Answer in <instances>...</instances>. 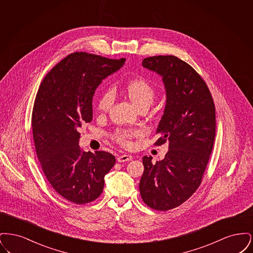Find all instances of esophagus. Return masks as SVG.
Returning a JSON list of instances; mask_svg holds the SVG:
<instances>
[{
  "label": "esophagus",
  "instance_id": "1",
  "mask_svg": "<svg viewBox=\"0 0 253 253\" xmlns=\"http://www.w3.org/2000/svg\"><path fill=\"white\" fill-rule=\"evenodd\" d=\"M132 156L130 155H122L118 157L119 162H126V161H131L132 160Z\"/></svg>",
  "mask_w": 253,
  "mask_h": 253
}]
</instances>
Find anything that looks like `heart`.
<instances>
[{"label":"heart","instance_id":"heart-1","mask_svg":"<svg viewBox=\"0 0 253 253\" xmlns=\"http://www.w3.org/2000/svg\"><path fill=\"white\" fill-rule=\"evenodd\" d=\"M123 93L130 98V100L140 110L149 108L153 103L156 96V89L152 84L143 78H137L126 83L123 88ZM113 104V95L111 92H103L97 100V109L101 113L107 112ZM139 133L138 131L133 130H119L113 135L114 140L123 147H130L132 145V138Z\"/></svg>","mask_w":253,"mask_h":253}]
</instances>
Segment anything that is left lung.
I'll return each mask as SVG.
<instances>
[{
	"mask_svg": "<svg viewBox=\"0 0 253 253\" xmlns=\"http://www.w3.org/2000/svg\"><path fill=\"white\" fill-rule=\"evenodd\" d=\"M145 68L162 77L166 106L155 145L168 142L165 158L156 163L143 157L139 191L145 204L157 211L174 209L200 186L215 137V106L201 76L175 56L142 60Z\"/></svg>",
	"mask_w": 253,
	"mask_h": 253,
	"instance_id": "left-lung-1",
	"label": "left lung"
}]
</instances>
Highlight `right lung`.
<instances>
[{
  "label": "right lung",
  "mask_w": 253,
  "mask_h": 253,
  "mask_svg": "<svg viewBox=\"0 0 253 253\" xmlns=\"http://www.w3.org/2000/svg\"><path fill=\"white\" fill-rule=\"evenodd\" d=\"M124 62L75 52L49 71L38 90L32 112L37 157L52 188L75 204L96 200L116 164L107 152H83L79 129L93 119L96 87Z\"/></svg>",
  "instance_id": "1"
}]
</instances>
